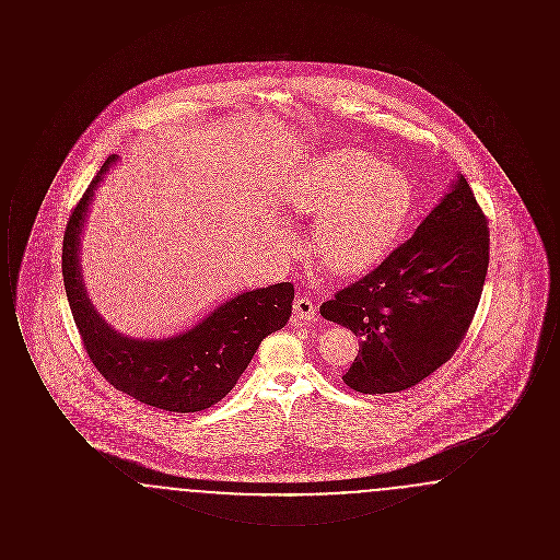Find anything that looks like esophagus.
<instances>
[{"label": "esophagus", "instance_id": "obj_1", "mask_svg": "<svg viewBox=\"0 0 560 560\" xmlns=\"http://www.w3.org/2000/svg\"><path fill=\"white\" fill-rule=\"evenodd\" d=\"M293 315H295V319L300 320L315 319L317 306H315V302L311 298L295 295V300H293Z\"/></svg>", "mask_w": 560, "mask_h": 560}]
</instances>
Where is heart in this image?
Returning a JSON list of instances; mask_svg holds the SVG:
<instances>
[{
  "mask_svg": "<svg viewBox=\"0 0 560 560\" xmlns=\"http://www.w3.org/2000/svg\"><path fill=\"white\" fill-rule=\"evenodd\" d=\"M295 215L315 218L311 249L320 267L359 275L375 267L413 213V187L361 149H336L302 165L285 192Z\"/></svg>",
  "mask_w": 560,
  "mask_h": 560,
  "instance_id": "obj_1",
  "label": "heart"
}]
</instances>
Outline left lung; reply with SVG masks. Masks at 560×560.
Instances as JSON below:
<instances>
[{"label":"left lung","mask_w":560,"mask_h":560,"mask_svg":"<svg viewBox=\"0 0 560 560\" xmlns=\"http://www.w3.org/2000/svg\"><path fill=\"white\" fill-rule=\"evenodd\" d=\"M487 267V218L457 174L411 240L320 304L325 319L359 336L345 384L363 395L400 393L447 363L475 317Z\"/></svg>","instance_id":"left-lung-1"}]
</instances>
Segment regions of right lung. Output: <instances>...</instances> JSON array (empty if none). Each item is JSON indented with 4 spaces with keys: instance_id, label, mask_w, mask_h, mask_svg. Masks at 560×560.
I'll return each mask as SVG.
<instances>
[{
    "instance_id": "1",
    "label": "right lung",
    "mask_w": 560,
    "mask_h": 560,
    "mask_svg": "<svg viewBox=\"0 0 560 560\" xmlns=\"http://www.w3.org/2000/svg\"><path fill=\"white\" fill-rule=\"evenodd\" d=\"M117 160V155L107 158L85 188L62 240L65 292L83 348L107 382L144 405L174 413L208 409L233 390L268 334L285 327L292 317L293 285L277 283L237 292L170 338L119 334L88 298L80 265L85 218Z\"/></svg>"
}]
</instances>
